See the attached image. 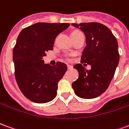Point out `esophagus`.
Here are the masks:
<instances>
[{"label": "esophagus", "instance_id": "34e87169", "mask_svg": "<svg viewBox=\"0 0 129 129\" xmlns=\"http://www.w3.org/2000/svg\"><path fill=\"white\" fill-rule=\"evenodd\" d=\"M67 67H68V69H71L73 68V66H71V65H67Z\"/></svg>", "mask_w": 129, "mask_h": 129}]
</instances>
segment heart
Returning a JSON list of instances; mask_svg holds the SVG:
<instances>
[{
    "mask_svg": "<svg viewBox=\"0 0 129 129\" xmlns=\"http://www.w3.org/2000/svg\"><path fill=\"white\" fill-rule=\"evenodd\" d=\"M79 32H81V31H72L71 34H74V33H79Z\"/></svg>",
    "mask_w": 129,
    "mask_h": 129,
    "instance_id": "b5f03b06",
    "label": "heart"
}]
</instances>
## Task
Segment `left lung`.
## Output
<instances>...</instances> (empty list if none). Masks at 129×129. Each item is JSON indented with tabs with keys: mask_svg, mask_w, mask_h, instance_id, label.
<instances>
[{
	"mask_svg": "<svg viewBox=\"0 0 129 129\" xmlns=\"http://www.w3.org/2000/svg\"><path fill=\"white\" fill-rule=\"evenodd\" d=\"M72 25L85 35L86 45L81 62L91 67L90 70H86L81 64L74 66L79 77L72 83V87L76 95L81 98H95L109 87L119 64L117 39L108 27L98 22L72 23Z\"/></svg>",
	"mask_w": 129,
	"mask_h": 129,
	"instance_id": "left-lung-1",
	"label": "left lung"
}]
</instances>
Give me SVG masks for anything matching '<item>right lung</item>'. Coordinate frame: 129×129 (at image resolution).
I'll return each instance as SVG.
<instances>
[{
  "label": "right lung",
  "instance_id": "right-lung-1",
  "mask_svg": "<svg viewBox=\"0 0 129 129\" xmlns=\"http://www.w3.org/2000/svg\"><path fill=\"white\" fill-rule=\"evenodd\" d=\"M69 23L38 22L20 31L13 50L15 76L20 91L36 103H46L57 95L58 82L67 67L44 63L46 52L53 50L56 36L69 27Z\"/></svg>",
  "mask_w": 129,
  "mask_h": 129
}]
</instances>
